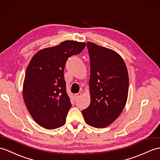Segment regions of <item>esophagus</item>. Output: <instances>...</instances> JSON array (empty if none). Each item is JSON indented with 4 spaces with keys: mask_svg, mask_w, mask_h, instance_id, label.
I'll return each instance as SVG.
<instances>
[{
    "mask_svg": "<svg viewBox=\"0 0 160 160\" xmlns=\"http://www.w3.org/2000/svg\"><path fill=\"white\" fill-rule=\"evenodd\" d=\"M81 95H82L81 92H78V93H76L75 95H74V98H75L76 99H78L80 97H81Z\"/></svg>",
    "mask_w": 160,
    "mask_h": 160,
    "instance_id": "34e87169",
    "label": "esophagus"
}]
</instances>
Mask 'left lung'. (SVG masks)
<instances>
[{"label":"left lung","instance_id":"1","mask_svg":"<svg viewBox=\"0 0 160 160\" xmlns=\"http://www.w3.org/2000/svg\"><path fill=\"white\" fill-rule=\"evenodd\" d=\"M90 57L91 103L82 110L92 127L104 128L117 119L127 102L129 77L125 63L112 50L87 42Z\"/></svg>","mask_w":160,"mask_h":160}]
</instances>
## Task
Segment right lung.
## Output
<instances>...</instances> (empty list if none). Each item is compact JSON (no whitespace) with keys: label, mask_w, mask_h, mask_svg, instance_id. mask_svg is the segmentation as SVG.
<instances>
[{"label":"right lung","mask_w":160,"mask_h":160,"mask_svg":"<svg viewBox=\"0 0 160 160\" xmlns=\"http://www.w3.org/2000/svg\"><path fill=\"white\" fill-rule=\"evenodd\" d=\"M85 46L86 43L67 40L39 50L30 61L25 73L23 97L29 113L42 127L53 129L65 124L72 106L64 78L65 63Z\"/></svg>","instance_id":"right-lung-1"}]
</instances>
